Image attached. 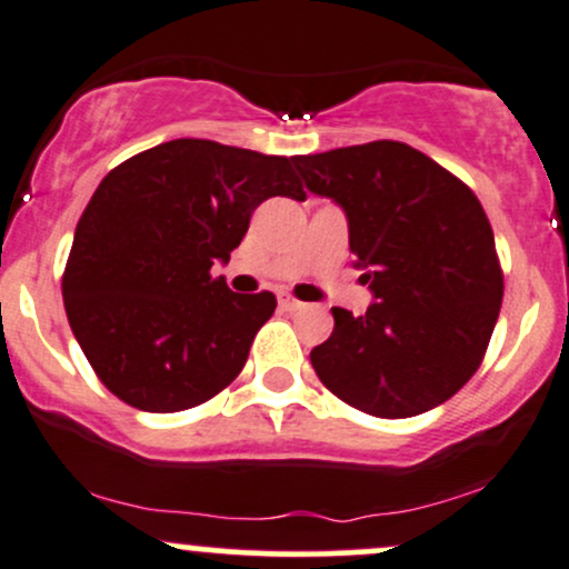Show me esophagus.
Wrapping results in <instances>:
<instances>
[{
    "label": "esophagus",
    "mask_w": 569,
    "mask_h": 569,
    "mask_svg": "<svg viewBox=\"0 0 569 569\" xmlns=\"http://www.w3.org/2000/svg\"><path fill=\"white\" fill-rule=\"evenodd\" d=\"M278 305L280 307H283V310H302V302H299V299H293V297H286V293H283V297H278Z\"/></svg>",
    "instance_id": "1"
}]
</instances>
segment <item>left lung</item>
<instances>
[{
	"label": "left lung",
	"mask_w": 569,
	"mask_h": 569,
	"mask_svg": "<svg viewBox=\"0 0 569 569\" xmlns=\"http://www.w3.org/2000/svg\"><path fill=\"white\" fill-rule=\"evenodd\" d=\"M291 162L310 192L342 206L375 293L363 316L331 307L335 331L310 352L318 380L388 420L439 407L481 367L500 316L502 270L479 198L401 141Z\"/></svg>",
	"instance_id": "8db88e82"
}]
</instances>
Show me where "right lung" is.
<instances>
[{
  "label": "right lung",
  "instance_id": "add662e5",
  "mask_svg": "<svg viewBox=\"0 0 569 569\" xmlns=\"http://www.w3.org/2000/svg\"><path fill=\"white\" fill-rule=\"evenodd\" d=\"M276 194L305 200L291 158L206 139L158 143L103 176L61 289L84 358L120 401L168 415L240 375L276 293H234L211 267Z\"/></svg>",
  "mask_w": 569,
  "mask_h": 569
}]
</instances>
